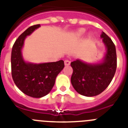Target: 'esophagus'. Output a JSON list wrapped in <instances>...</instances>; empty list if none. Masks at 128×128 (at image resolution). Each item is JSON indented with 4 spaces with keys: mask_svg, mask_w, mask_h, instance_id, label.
I'll list each match as a JSON object with an SVG mask.
<instances>
[{
    "mask_svg": "<svg viewBox=\"0 0 128 128\" xmlns=\"http://www.w3.org/2000/svg\"><path fill=\"white\" fill-rule=\"evenodd\" d=\"M64 64H65V66H70V61L68 60H66L64 61Z\"/></svg>",
    "mask_w": 128,
    "mask_h": 128,
    "instance_id": "obj_1",
    "label": "esophagus"
}]
</instances>
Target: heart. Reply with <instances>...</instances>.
I'll return each mask as SVG.
<instances>
[{
    "label": "heart",
    "mask_w": 128,
    "mask_h": 128,
    "mask_svg": "<svg viewBox=\"0 0 128 128\" xmlns=\"http://www.w3.org/2000/svg\"><path fill=\"white\" fill-rule=\"evenodd\" d=\"M85 33H86V30H85V29H83V28L80 29L79 30H78L77 32V36H79V37H80V36H83V35H84V34H85Z\"/></svg>",
    "instance_id": "1"
}]
</instances>
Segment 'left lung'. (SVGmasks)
<instances>
[{"instance_id":"1","label":"left lung","mask_w":128,"mask_h":128,"mask_svg":"<svg viewBox=\"0 0 128 128\" xmlns=\"http://www.w3.org/2000/svg\"><path fill=\"white\" fill-rule=\"evenodd\" d=\"M106 48L102 62L89 64L79 59L71 62L73 74L71 82L78 93L86 96L99 95L110 84L116 69L115 46L104 32L100 35Z\"/></svg>"}]
</instances>
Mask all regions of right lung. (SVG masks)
Here are the masks:
<instances>
[{
    "label": "right lung",
    "mask_w": 128,
    "mask_h": 128,
    "mask_svg": "<svg viewBox=\"0 0 128 128\" xmlns=\"http://www.w3.org/2000/svg\"><path fill=\"white\" fill-rule=\"evenodd\" d=\"M40 26V24L30 26L18 36L12 48L11 57L12 75L15 85L24 94L33 98L48 95L55 84L56 76L64 67L62 60L41 64L24 61L22 55L24 40Z\"/></svg>",
    "instance_id": "right-lung-1"
}]
</instances>
